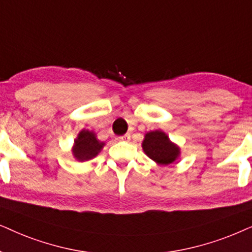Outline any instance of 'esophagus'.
<instances>
[{"label": "esophagus", "instance_id": "1", "mask_svg": "<svg viewBox=\"0 0 252 252\" xmlns=\"http://www.w3.org/2000/svg\"><path fill=\"white\" fill-rule=\"evenodd\" d=\"M116 139L117 140H129L130 139V133H126V135H124V136L117 137Z\"/></svg>", "mask_w": 252, "mask_h": 252}]
</instances>
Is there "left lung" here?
<instances>
[{
	"instance_id": "1",
	"label": "left lung",
	"mask_w": 252,
	"mask_h": 252,
	"mask_svg": "<svg viewBox=\"0 0 252 252\" xmlns=\"http://www.w3.org/2000/svg\"><path fill=\"white\" fill-rule=\"evenodd\" d=\"M144 152L159 165H169L179 157V147L170 142L166 133L159 130L151 131L145 135L143 142Z\"/></svg>"
}]
</instances>
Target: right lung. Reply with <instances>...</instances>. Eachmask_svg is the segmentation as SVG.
<instances>
[{"mask_svg": "<svg viewBox=\"0 0 252 252\" xmlns=\"http://www.w3.org/2000/svg\"><path fill=\"white\" fill-rule=\"evenodd\" d=\"M103 143L96 139L95 135L89 130H83L79 132L78 138L75 140L73 156L77 160L86 161L94 158L102 149Z\"/></svg>", "mask_w": 252, "mask_h": 252, "instance_id": "right-lung-1", "label": "right lung"}]
</instances>
